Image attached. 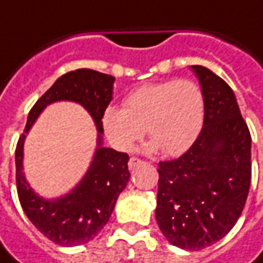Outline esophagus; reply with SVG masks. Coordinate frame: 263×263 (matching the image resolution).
<instances>
[{
	"mask_svg": "<svg viewBox=\"0 0 263 263\" xmlns=\"http://www.w3.org/2000/svg\"><path fill=\"white\" fill-rule=\"evenodd\" d=\"M141 163H143L141 159H138V158H131V159H129V162H128V166H129V167L132 169V167H135V166L141 165Z\"/></svg>",
	"mask_w": 263,
	"mask_h": 263,
	"instance_id": "esophagus-1",
	"label": "esophagus"
}]
</instances>
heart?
Listing matches in <instances>:
<instances>
[{
  "label": "heart",
  "instance_id": "heart-1",
  "mask_svg": "<svg viewBox=\"0 0 263 263\" xmlns=\"http://www.w3.org/2000/svg\"><path fill=\"white\" fill-rule=\"evenodd\" d=\"M205 101L192 80H169L148 84L126 96L124 108L111 105L104 111L103 128L109 143L129 151L145 128L152 141L149 152L162 149L167 156L184 154L203 128Z\"/></svg>",
  "mask_w": 263,
  "mask_h": 263
}]
</instances>
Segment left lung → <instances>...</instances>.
Here are the masks:
<instances>
[{"instance_id": "1", "label": "left lung", "mask_w": 263, "mask_h": 263, "mask_svg": "<svg viewBox=\"0 0 263 263\" xmlns=\"http://www.w3.org/2000/svg\"><path fill=\"white\" fill-rule=\"evenodd\" d=\"M205 101L203 128L180 158L159 163L156 221L166 239L200 251L226 237L251 186V134L221 77L192 66Z\"/></svg>"}]
</instances>
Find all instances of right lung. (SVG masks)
<instances>
[{"label":"right lung","instance_id":"right-lung-1","mask_svg":"<svg viewBox=\"0 0 263 263\" xmlns=\"http://www.w3.org/2000/svg\"><path fill=\"white\" fill-rule=\"evenodd\" d=\"M115 79L90 69L69 71L39 98L28 115L15 149L16 190L22 209L43 235L62 247L87 243L108 222L117 198L129 180V156L103 146V114L112 100ZM56 101H74L86 108L98 126V148L81 183L62 198L46 200L31 190L23 175L26 134L45 106Z\"/></svg>","mask_w":263,"mask_h":263}]
</instances>
